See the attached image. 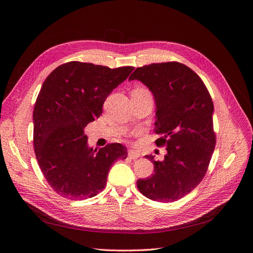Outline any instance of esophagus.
<instances>
[{"label": "esophagus", "instance_id": "34e87169", "mask_svg": "<svg viewBox=\"0 0 253 253\" xmlns=\"http://www.w3.org/2000/svg\"><path fill=\"white\" fill-rule=\"evenodd\" d=\"M128 157L132 159H137L140 157V153L136 150H128Z\"/></svg>", "mask_w": 253, "mask_h": 253}]
</instances>
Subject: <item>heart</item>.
<instances>
[{"label": "heart", "mask_w": 253, "mask_h": 253, "mask_svg": "<svg viewBox=\"0 0 253 253\" xmlns=\"http://www.w3.org/2000/svg\"><path fill=\"white\" fill-rule=\"evenodd\" d=\"M135 90H147V89H143V88H140V89H135Z\"/></svg>", "instance_id": "obj_1"}]
</instances>
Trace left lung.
<instances>
[{
  "mask_svg": "<svg viewBox=\"0 0 253 253\" xmlns=\"http://www.w3.org/2000/svg\"><path fill=\"white\" fill-rule=\"evenodd\" d=\"M128 80L142 82L154 96L155 128L166 145L163 160L147 155L154 174L137 180V188L152 201L170 203L189 194L206 175L215 148L214 106L203 80L179 62L137 67Z\"/></svg>",
  "mask_w": 253,
  "mask_h": 253,
  "instance_id": "1",
  "label": "left lung"
}]
</instances>
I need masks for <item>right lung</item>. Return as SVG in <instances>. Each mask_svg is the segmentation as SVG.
<instances>
[{"mask_svg":"<svg viewBox=\"0 0 253 253\" xmlns=\"http://www.w3.org/2000/svg\"><path fill=\"white\" fill-rule=\"evenodd\" d=\"M133 66L110 68L72 61L45 79L34 108V147L49 186L70 200H85L104 189L112 165L126 159L121 143L93 149L84 128L102 114V105Z\"/></svg>","mask_w":253,"mask_h":253,"instance_id":"obj_1","label":"right lung"}]
</instances>
